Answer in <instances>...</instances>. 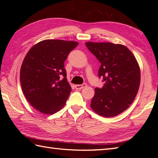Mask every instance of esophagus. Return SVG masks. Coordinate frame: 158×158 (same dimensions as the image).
I'll use <instances>...</instances> for the list:
<instances>
[{
	"label": "esophagus",
	"mask_w": 158,
	"mask_h": 158,
	"mask_svg": "<svg viewBox=\"0 0 158 158\" xmlns=\"http://www.w3.org/2000/svg\"><path fill=\"white\" fill-rule=\"evenodd\" d=\"M86 86H87L86 83H83V84H82V85H75V88L77 89H83V88H85Z\"/></svg>",
	"instance_id": "esophagus-1"
}]
</instances>
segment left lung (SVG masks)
I'll use <instances>...</instances> for the list:
<instances>
[{"label":"left lung","mask_w":158,"mask_h":158,"mask_svg":"<svg viewBox=\"0 0 158 158\" xmlns=\"http://www.w3.org/2000/svg\"><path fill=\"white\" fill-rule=\"evenodd\" d=\"M101 64L99 77L105 81L95 88L91 108L102 117H110L126 110L139 91L140 70L133 53L126 46L111 43H85Z\"/></svg>","instance_id":"obj_1"}]
</instances>
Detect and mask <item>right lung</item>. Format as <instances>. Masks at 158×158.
Returning a JSON list of instances; mask_svg holds the SVG:
<instances>
[{"instance_id":"add662e5","label":"right lung","mask_w":158,"mask_h":158,"mask_svg":"<svg viewBox=\"0 0 158 158\" xmlns=\"http://www.w3.org/2000/svg\"><path fill=\"white\" fill-rule=\"evenodd\" d=\"M75 41L47 39L36 43L25 56L20 69V83L29 103L44 114L58 112L71 92L64 61L78 45Z\"/></svg>"}]
</instances>
